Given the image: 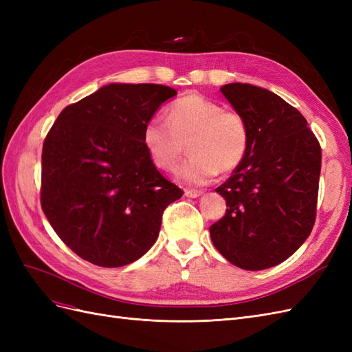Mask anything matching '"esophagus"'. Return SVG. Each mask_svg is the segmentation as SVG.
I'll list each match as a JSON object with an SVG mask.
<instances>
[{"label": "esophagus", "instance_id": "obj_1", "mask_svg": "<svg viewBox=\"0 0 352 352\" xmlns=\"http://www.w3.org/2000/svg\"><path fill=\"white\" fill-rule=\"evenodd\" d=\"M202 194V190H195V189H185V195L188 198H199Z\"/></svg>", "mask_w": 352, "mask_h": 352}]
</instances>
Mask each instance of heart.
I'll return each mask as SVG.
<instances>
[{"label": "heart", "instance_id": "heart-1", "mask_svg": "<svg viewBox=\"0 0 352 352\" xmlns=\"http://www.w3.org/2000/svg\"><path fill=\"white\" fill-rule=\"evenodd\" d=\"M142 144L155 167L172 172L189 145L192 154L177 170L185 184L208 185L221 172H232L245 158L250 132L243 117L199 94L177 100L167 117L154 116L144 126Z\"/></svg>", "mask_w": 352, "mask_h": 352}]
</instances>
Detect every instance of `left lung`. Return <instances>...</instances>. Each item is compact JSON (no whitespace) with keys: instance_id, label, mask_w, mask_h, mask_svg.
Instances as JSON below:
<instances>
[{"instance_id":"left-lung-1","label":"left lung","mask_w":352,"mask_h":352,"mask_svg":"<svg viewBox=\"0 0 352 352\" xmlns=\"http://www.w3.org/2000/svg\"><path fill=\"white\" fill-rule=\"evenodd\" d=\"M221 94L248 126L242 163L216 189L226 214L210 228L217 251L243 270L278 265L310 236L316 220L322 150L304 116L279 95L250 83Z\"/></svg>"}]
</instances>
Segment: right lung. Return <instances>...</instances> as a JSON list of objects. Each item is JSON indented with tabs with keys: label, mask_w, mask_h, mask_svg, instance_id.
Here are the masks:
<instances>
[{
	"label": "right lung",
	"mask_w": 352,
	"mask_h": 352,
	"mask_svg": "<svg viewBox=\"0 0 352 352\" xmlns=\"http://www.w3.org/2000/svg\"><path fill=\"white\" fill-rule=\"evenodd\" d=\"M177 92L110 83L60 113L42 146L41 206L60 239L101 267H122L155 243L163 211L182 189L142 144L146 122Z\"/></svg>",
	"instance_id": "add662e5"
}]
</instances>
